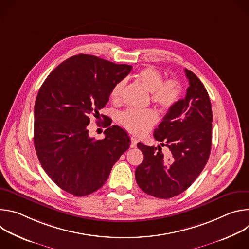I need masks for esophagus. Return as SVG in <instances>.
<instances>
[{"instance_id":"obj_1","label":"esophagus","mask_w":249,"mask_h":249,"mask_svg":"<svg viewBox=\"0 0 249 249\" xmlns=\"http://www.w3.org/2000/svg\"><path fill=\"white\" fill-rule=\"evenodd\" d=\"M138 144V140L135 137H131V148H136Z\"/></svg>"}]
</instances>
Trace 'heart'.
Listing matches in <instances>:
<instances>
[{
	"label": "heart",
	"mask_w": 249,
	"mask_h": 249,
	"mask_svg": "<svg viewBox=\"0 0 249 249\" xmlns=\"http://www.w3.org/2000/svg\"><path fill=\"white\" fill-rule=\"evenodd\" d=\"M140 82L149 91L152 92V100L161 107H171L180 96V87L176 81H163V76L155 67H146L137 75ZM125 82L120 81L114 85L110 92L113 101H119L122 97ZM158 116L153 110H134L125 111L120 116L121 124L134 134H145L156 124Z\"/></svg>",
	"instance_id": "obj_1"
}]
</instances>
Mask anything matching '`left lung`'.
Segmentation results:
<instances>
[{"instance_id": "left-lung-1", "label": "left lung", "mask_w": 249, "mask_h": 249, "mask_svg": "<svg viewBox=\"0 0 249 249\" xmlns=\"http://www.w3.org/2000/svg\"><path fill=\"white\" fill-rule=\"evenodd\" d=\"M189 87L183 99L168 109L154 137L167 146L164 157L161 147L139 143L144 160L135 171L136 181L145 193L168 199L184 192L205 167L212 144V105L198 77L185 69Z\"/></svg>"}]
</instances>
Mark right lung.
<instances>
[{"label": "right lung", "instance_id": "right-lung-1", "mask_svg": "<svg viewBox=\"0 0 249 249\" xmlns=\"http://www.w3.org/2000/svg\"><path fill=\"white\" fill-rule=\"evenodd\" d=\"M131 70L80 54L60 64L42 84L34 105V147L45 172L64 191L79 197L93 193L129 149L130 138L119 126L95 140L88 125L89 116L99 117L112 88Z\"/></svg>", "mask_w": 249, "mask_h": 249}]
</instances>
